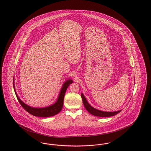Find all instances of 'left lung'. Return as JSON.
I'll return each mask as SVG.
<instances>
[{"instance_id":"1","label":"left lung","mask_w":151,"mask_h":151,"mask_svg":"<svg viewBox=\"0 0 151 151\" xmlns=\"http://www.w3.org/2000/svg\"><path fill=\"white\" fill-rule=\"evenodd\" d=\"M81 97L83 105L85 107L86 110H87L90 114L93 115L94 116H100V117H109V116H112L118 114L119 113H120V111H122V110H119L117 111H114V112H108V111H103L101 110H97L90 106L89 103L87 101L86 98L85 97L83 93H81Z\"/></svg>"}]
</instances>
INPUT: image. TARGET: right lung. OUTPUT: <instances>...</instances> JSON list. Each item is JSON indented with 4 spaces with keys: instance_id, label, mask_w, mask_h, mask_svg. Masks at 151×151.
Instances as JSON below:
<instances>
[{
    "instance_id": "obj_1",
    "label": "right lung",
    "mask_w": 151,
    "mask_h": 151,
    "mask_svg": "<svg viewBox=\"0 0 151 151\" xmlns=\"http://www.w3.org/2000/svg\"><path fill=\"white\" fill-rule=\"evenodd\" d=\"M72 83H73V81L71 80H68L65 82L63 85V87L61 88L60 93L59 94L57 102L50 106L42 108H35L24 104V103L19 98L18 96L17 95L16 91L15 89V87H14V81H13V86H14V91L16 94L18 101L20 103L21 106H22V108H24V110H26L29 113L35 116L49 117V116H52L56 114H58L61 111L63 106L64 98L66 91L70 85Z\"/></svg>"
}]
</instances>
